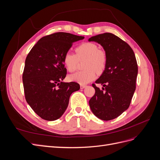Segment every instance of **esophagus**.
<instances>
[{
    "mask_svg": "<svg viewBox=\"0 0 160 160\" xmlns=\"http://www.w3.org/2000/svg\"><path fill=\"white\" fill-rule=\"evenodd\" d=\"M80 88H81V89H84V88H86V85H80Z\"/></svg>",
    "mask_w": 160,
    "mask_h": 160,
    "instance_id": "34e87169",
    "label": "esophagus"
}]
</instances>
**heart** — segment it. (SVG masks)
Instances as JSON below:
<instances>
[{"label": "heart", "mask_w": 160, "mask_h": 160, "mask_svg": "<svg viewBox=\"0 0 160 160\" xmlns=\"http://www.w3.org/2000/svg\"><path fill=\"white\" fill-rule=\"evenodd\" d=\"M63 63L69 72H73L77 69L79 61L86 60L84 67L86 70L76 72L69 76L71 81L81 85H86L93 81L95 72H102L106 65L105 53L99 50L98 47L93 42H84L77 47L76 55L67 52L63 56Z\"/></svg>", "instance_id": "heart-1"}]
</instances>
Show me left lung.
Here are the masks:
<instances>
[{"instance_id":"8db88e82","label":"left lung","mask_w":160,"mask_h":160,"mask_svg":"<svg viewBox=\"0 0 160 160\" xmlns=\"http://www.w3.org/2000/svg\"><path fill=\"white\" fill-rule=\"evenodd\" d=\"M88 41L101 45L106 55L105 70L95 81L104 88L92 85L95 93L89 101L90 108L101 120L113 119L129 107L138 72L136 58L128 43L112 33L91 37Z\"/></svg>"}]
</instances>
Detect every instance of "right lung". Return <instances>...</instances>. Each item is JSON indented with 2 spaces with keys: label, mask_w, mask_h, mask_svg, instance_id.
<instances>
[{
  "label": "right lung",
  "mask_w": 160,
  "mask_h": 160,
  "mask_svg": "<svg viewBox=\"0 0 160 160\" xmlns=\"http://www.w3.org/2000/svg\"><path fill=\"white\" fill-rule=\"evenodd\" d=\"M83 38L67 32L53 33L41 38L28 54L22 74L25 99L42 119L60 118L72 93L80 89L75 82L62 81L67 74L62 59L72 43Z\"/></svg>",
  "instance_id": "right-lung-1"
}]
</instances>
